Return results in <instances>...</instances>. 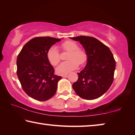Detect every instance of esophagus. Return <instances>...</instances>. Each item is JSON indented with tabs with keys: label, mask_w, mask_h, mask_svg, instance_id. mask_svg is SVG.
I'll list each match as a JSON object with an SVG mask.
<instances>
[{
	"label": "esophagus",
	"mask_w": 135,
	"mask_h": 135,
	"mask_svg": "<svg viewBox=\"0 0 135 135\" xmlns=\"http://www.w3.org/2000/svg\"><path fill=\"white\" fill-rule=\"evenodd\" d=\"M67 76H68V74H61V76L64 77V78H65V77H67Z\"/></svg>",
	"instance_id": "1"
}]
</instances>
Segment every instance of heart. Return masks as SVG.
<instances>
[{
	"mask_svg": "<svg viewBox=\"0 0 135 135\" xmlns=\"http://www.w3.org/2000/svg\"><path fill=\"white\" fill-rule=\"evenodd\" d=\"M61 47L68 52L67 56L68 60L61 63L56 68V71L58 73L71 71L79 67V64H83L86 61V54L83 50L78 49L79 46L76 43L73 41H66L61 45ZM47 57L50 63L53 65L58 64L60 60L58 50L55 46L50 47L47 52Z\"/></svg>",
	"mask_w": 135,
	"mask_h": 135,
	"instance_id": "heart-1",
	"label": "heart"
}]
</instances>
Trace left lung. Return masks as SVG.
<instances>
[{
	"instance_id": "left-lung-1",
	"label": "left lung",
	"mask_w": 135,
	"mask_h": 135,
	"mask_svg": "<svg viewBox=\"0 0 135 135\" xmlns=\"http://www.w3.org/2000/svg\"><path fill=\"white\" fill-rule=\"evenodd\" d=\"M70 38L80 42L87 55L86 67L77 73L79 79L73 84V89L83 99H97L113 82L115 69L113 55L108 47L95 37L81 36Z\"/></svg>"
}]
</instances>
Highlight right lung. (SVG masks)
<instances>
[{"label": "right lung", "mask_w": 135, "mask_h": 135, "mask_svg": "<svg viewBox=\"0 0 135 135\" xmlns=\"http://www.w3.org/2000/svg\"><path fill=\"white\" fill-rule=\"evenodd\" d=\"M61 40L51 37H37L28 41L17 57V76L22 88L29 97L39 101L49 99L55 94L61 76L54 74V68L47 52Z\"/></svg>", "instance_id": "right-lung-1"}]
</instances>
